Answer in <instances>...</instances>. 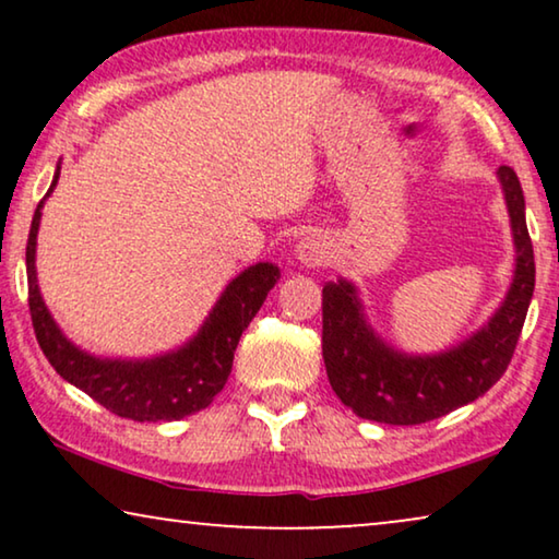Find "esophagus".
<instances>
[{"label": "esophagus", "instance_id": "obj_1", "mask_svg": "<svg viewBox=\"0 0 559 559\" xmlns=\"http://www.w3.org/2000/svg\"><path fill=\"white\" fill-rule=\"evenodd\" d=\"M297 259L305 266H320L328 262V243L320 239V236H305V239L297 243Z\"/></svg>", "mask_w": 559, "mask_h": 559}]
</instances>
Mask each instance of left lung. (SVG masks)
Listing matches in <instances>:
<instances>
[{
  "instance_id": "1",
  "label": "left lung",
  "mask_w": 559,
  "mask_h": 559,
  "mask_svg": "<svg viewBox=\"0 0 559 559\" xmlns=\"http://www.w3.org/2000/svg\"><path fill=\"white\" fill-rule=\"evenodd\" d=\"M507 195L516 270L507 300L461 346L438 356H404L366 325L361 302L346 280L323 287V361L338 400L358 417L384 425H423L478 400L503 377L522 335L534 293V249L524 218L522 182L499 167Z\"/></svg>"
}]
</instances>
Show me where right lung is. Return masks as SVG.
I'll return each instance as SVG.
<instances>
[{"instance_id":"1","label":"right lung","mask_w":559,"mask_h":559,"mask_svg":"<svg viewBox=\"0 0 559 559\" xmlns=\"http://www.w3.org/2000/svg\"><path fill=\"white\" fill-rule=\"evenodd\" d=\"M58 175L60 170L52 178L50 190L56 188ZM43 201L37 203L27 236V302L35 338L52 369L102 407L134 423H173L209 407L231 373L234 350L241 333L262 308L266 293L277 285V266L262 262L243 270L221 295L195 338L175 354L147 361H104L83 354L58 331L37 289L35 241Z\"/></svg>"}]
</instances>
